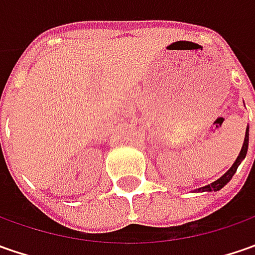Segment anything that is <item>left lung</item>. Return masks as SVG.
Instances as JSON below:
<instances>
[{"instance_id":"obj_1","label":"left lung","mask_w":255,"mask_h":255,"mask_svg":"<svg viewBox=\"0 0 255 255\" xmlns=\"http://www.w3.org/2000/svg\"><path fill=\"white\" fill-rule=\"evenodd\" d=\"M247 149H249V126H247V129H246V137H244V143H243V147H241V152L240 154L237 156V159H236V162L233 163V166H231L229 170L226 171L223 176H221L220 179H217L216 181H213L210 184H207V186H204V187H199V189H196L194 191H199V193H203V191H217L223 189L229 181L231 180V177L234 176V173L237 171V167L240 166V163L246 159V154H247Z\"/></svg>"}]
</instances>
